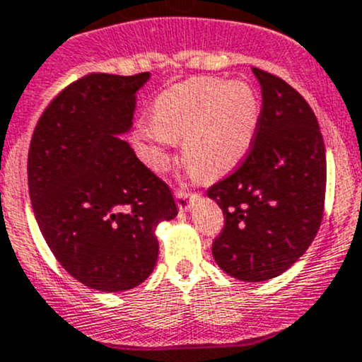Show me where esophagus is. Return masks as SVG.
<instances>
[{
	"label": "esophagus",
	"instance_id": "esophagus-1",
	"mask_svg": "<svg viewBox=\"0 0 362 362\" xmlns=\"http://www.w3.org/2000/svg\"><path fill=\"white\" fill-rule=\"evenodd\" d=\"M175 198H177L178 209H180L182 212H185L191 207V200L194 198V194H191L189 191H184V189H178V191L175 192Z\"/></svg>",
	"mask_w": 362,
	"mask_h": 362
}]
</instances>
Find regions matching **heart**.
I'll list each match as a JSON object with an SVG mask.
<instances>
[{
	"mask_svg": "<svg viewBox=\"0 0 362 362\" xmlns=\"http://www.w3.org/2000/svg\"><path fill=\"white\" fill-rule=\"evenodd\" d=\"M261 105L248 82L197 76L165 89L151 107L139 139L151 168L168 165L165 150L184 137V160L194 177H221L246 157L257 134Z\"/></svg>",
	"mask_w": 362,
	"mask_h": 362,
	"instance_id": "b5f03b06",
	"label": "heart"
}]
</instances>
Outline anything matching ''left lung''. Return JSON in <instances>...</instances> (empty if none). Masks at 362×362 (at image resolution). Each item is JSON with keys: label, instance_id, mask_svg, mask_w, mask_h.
<instances>
[{"label": "left lung", "instance_id": "obj_1", "mask_svg": "<svg viewBox=\"0 0 362 362\" xmlns=\"http://www.w3.org/2000/svg\"><path fill=\"white\" fill-rule=\"evenodd\" d=\"M262 109L252 148L209 198L225 227L212 243L219 268L243 282H264L291 268L322 225L327 158L322 132L302 94L253 67Z\"/></svg>", "mask_w": 362, "mask_h": 362}]
</instances>
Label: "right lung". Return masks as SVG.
Wrapping results in <instances>:
<instances>
[{"mask_svg": "<svg viewBox=\"0 0 362 362\" xmlns=\"http://www.w3.org/2000/svg\"><path fill=\"white\" fill-rule=\"evenodd\" d=\"M150 73H90L37 121L28 189L44 241L71 276L96 291L139 286L157 264L155 228L178 214L171 189L119 135Z\"/></svg>", "mask_w": 362, "mask_h": 362, "instance_id": "obj_1", "label": "right lung"}]
</instances>
